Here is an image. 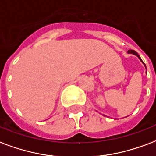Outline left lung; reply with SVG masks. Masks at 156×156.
Listing matches in <instances>:
<instances>
[{
  "mask_svg": "<svg viewBox=\"0 0 156 156\" xmlns=\"http://www.w3.org/2000/svg\"><path fill=\"white\" fill-rule=\"evenodd\" d=\"M128 54H133V55H136V56H137V57H138V59H140V60H141V62L143 63V65H145V67H146V65H145V64H144V62H143V61H142V60H141V57L139 56V55L137 54V53H136V52L135 51H133V50H128ZM104 116H105V115H104Z\"/></svg>",
  "mask_w": 156,
  "mask_h": 156,
  "instance_id": "8db88e82",
  "label": "left lung"
}]
</instances>
